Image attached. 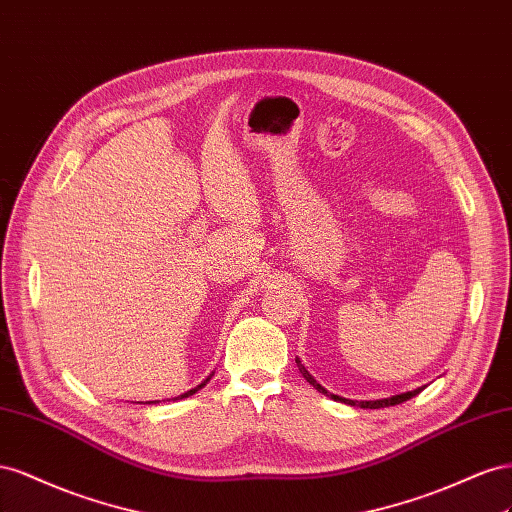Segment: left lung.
I'll use <instances>...</instances> for the list:
<instances>
[{
	"instance_id": "obj_1",
	"label": "left lung",
	"mask_w": 512,
	"mask_h": 512,
	"mask_svg": "<svg viewBox=\"0 0 512 512\" xmlns=\"http://www.w3.org/2000/svg\"><path fill=\"white\" fill-rule=\"evenodd\" d=\"M296 362H298V369H300V373H302V377L306 379V382H309L315 390H319L321 394H326V397H330V399H334V401H341V403H347V405H358V407H367V410H379V407H388V405H399V403H403V401H407V399H412V397H416V394L425 388H416V390H410V392H401V394H394V397H388V399H377V401H352V399H343V397H337V394H332V392H328L324 386L321 384H317L315 382V377L306 371L304 367H302V362H300V358H296Z\"/></svg>"
}]
</instances>
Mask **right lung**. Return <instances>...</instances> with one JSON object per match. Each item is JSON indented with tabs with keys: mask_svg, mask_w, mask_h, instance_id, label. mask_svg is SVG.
<instances>
[{
	"mask_svg": "<svg viewBox=\"0 0 512 512\" xmlns=\"http://www.w3.org/2000/svg\"><path fill=\"white\" fill-rule=\"evenodd\" d=\"M208 382H210V377H208V379H203V382H201V384H199V386H195V388H193V390H188V392H184V394H180V397H175V399H186V397H191V394H195V392H197V390H201V388H203V386H206V384H208ZM148 403H154V401H148Z\"/></svg>",
	"mask_w": 512,
	"mask_h": 512,
	"instance_id": "obj_1",
	"label": "right lung"
}]
</instances>
